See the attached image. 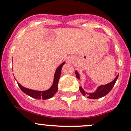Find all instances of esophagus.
<instances>
[{
  "label": "esophagus",
  "instance_id": "34e87169",
  "mask_svg": "<svg viewBox=\"0 0 131 131\" xmlns=\"http://www.w3.org/2000/svg\"><path fill=\"white\" fill-rule=\"evenodd\" d=\"M73 60H74L73 58H72V57H69L68 58V63H72V62L73 61Z\"/></svg>",
  "mask_w": 131,
  "mask_h": 131
}]
</instances>
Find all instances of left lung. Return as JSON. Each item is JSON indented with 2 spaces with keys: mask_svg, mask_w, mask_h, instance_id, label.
Returning <instances> with one entry per match:
<instances>
[{
  "mask_svg": "<svg viewBox=\"0 0 131 131\" xmlns=\"http://www.w3.org/2000/svg\"><path fill=\"white\" fill-rule=\"evenodd\" d=\"M75 73V75H76L77 78L78 79H80V74H79V72L76 70ZM118 77V75H117V77L115 78L114 80H113V81H112L110 83H108V84H105V85H100V86L97 87L96 90L93 92H90V93L87 92L86 91L84 90V89H83L82 87H80L79 89H80V91L81 92V93L82 94L83 96H87L88 98L93 99V100L100 98V97H103V96H106V94H108L110 92V91L112 90V88L114 86L115 84Z\"/></svg>",
  "mask_w": 131,
  "mask_h": 131,
  "instance_id": "left-lung-1",
  "label": "left lung"
}]
</instances>
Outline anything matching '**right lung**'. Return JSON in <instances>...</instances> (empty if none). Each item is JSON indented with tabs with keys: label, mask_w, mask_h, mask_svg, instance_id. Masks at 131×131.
Returning a JSON list of instances; mask_svg holds the SVG:
<instances>
[{
	"label": "right lung",
	"mask_w": 131,
	"mask_h": 131,
	"mask_svg": "<svg viewBox=\"0 0 131 131\" xmlns=\"http://www.w3.org/2000/svg\"><path fill=\"white\" fill-rule=\"evenodd\" d=\"M64 63H65V62H63V63H61L56 68L54 75V80L53 83H52V85L48 90L43 91L32 90V89H28V88L22 86L20 84H19L18 82L19 88L26 94L28 95L30 97L37 99V100H40V99H42V100H47V99L51 98V97H52L54 96V94L56 93V92L58 90V82H59V78H60L61 76L62 67L64 65Z\"/></svg>",
	"instance_id": "obj_1"
}]
</instances>
